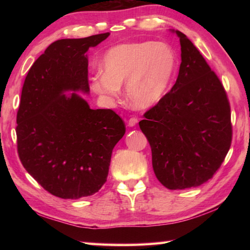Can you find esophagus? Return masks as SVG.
<instances>
[{
	"label": "esophagus",
	"instance_id": "34e87169",
	"mask_svg": "<svg viewBox=\"0 0 250 250\" xmlns=\"http://www.w3.org/2000/svg\"><path fill=\"white\" fill-rule=\"evenodd\" d=\"M137 124H138V119H137V118H134V117L130 118V119L128 120V125L129 126H134Z\"/></svg>",
	"mask_w": 250,
	"mask_h": 250
}]
</instances>
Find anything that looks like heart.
<instances>
[{
	"label": "heart",
	"instance_id": "1",
	"mask_svg": "<svg viewBox=\"0 0 250 250\" xmlns=\"http://www.w3.org/2000/svg\"><path fill=\"white\" fill-rule=\"evenodd\" d=\"M101 66L104 73L91 77L92 91L112 101L125 83L131 107L147 109L166 96L176 69V55L166 43L133 42L108 49Z\"/></svg>",
	"mask_w": 250,
	"mask_h": 250
}]
</instances>
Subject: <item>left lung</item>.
<instances>
[{"instance_id": "obj_1", "label": "left lung", "mask_w": 250, "mask_h": 250, "mask_svg": "<svg viewBox=\"0 0 250 250\" xmlns=\"http://www.w3.org/2000/svg\"><path fill=\"white\" fill-rule=\"evenodd\" d=\"M181 65L172 89L139 122L150 143L156 179L168 189L211 179L231 143L226 91L204 57L180 31Z\"/></svg>"}]
</instances>
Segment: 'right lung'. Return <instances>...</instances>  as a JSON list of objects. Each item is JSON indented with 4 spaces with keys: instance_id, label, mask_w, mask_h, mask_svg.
I'll use <instances>...</instances> for the list:
<instances>
[{
    "instance_id": "obj_1",
    "label": "right lung",
    "mask_w": 250,
    "mask_h": 250,
    "mask_svg": "<svg viewBox=\"0 0 250 250\" xmlns=\"http://www.w3.org/2000/svg\"><path fill=\"white\" fill-rule=\"evenodd\" d=\"M109 35L54 42L23 84L16 117L20 160L46 191L65 200L99 191L113 147L125 133L113 110L91 109L77 94H89L86 53Z\"/></svg>"
}]
</instances>
